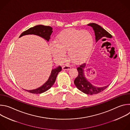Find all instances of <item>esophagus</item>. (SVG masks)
Returning <instances> with one entry per match:
<instances>
[{
	"mask_svg": "<svg viewBox=\"0 0 130 130\" xmlns=\"http://www.w3.org/2000/svg\"><path fill=\"white\" fill-rule=\"evenodd\" d=\"M62 68L64 70H69V69H70L71 68V66L70 65H69L66 64L64 66H63Z\"/></svg>",
	"mask_w": 130,
	"mask_h": 130,
	"instance_id": "34e87169",
	"label": "esophagus"
}]
</instances>
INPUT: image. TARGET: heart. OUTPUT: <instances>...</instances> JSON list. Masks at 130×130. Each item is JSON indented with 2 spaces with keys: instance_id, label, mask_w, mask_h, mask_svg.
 I'll use <instances>...</instances> for the list:
<instances>
[{
  "instance_id": "1",
  "label": "heart",
  "mask_w": 130,
  "mask_h": 130,
  "mask_svg": "<svg viewBox=\"0 0 130 130\" xmlns=\"http://www.w3.org/2000/svg\"><path fill=\"white\" fill-rule=\"evenodd\" d=\"M93 45V37L89 31L68 29L57 36L55 44L51 45V50L55 60L64 61L65 52L68 51L69 59L73 63H80L89 57Z\"/></svg>"
}]
</instances>
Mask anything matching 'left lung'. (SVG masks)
Here are the masks:
<instances>
[{
  "label": "left lung",
  "instance_id": "obj_1",
  "mask_svg": "<svg viewBox=\"0 0 130 130\" xmlns=\"http://www.w3.org/2000/svg\"><path fill=\"white\" fill-rule=\"evenodd\" d=\"M87 25L91 26L93 28L95 32L96 42L101 39L103 37L107 38H112V35L98 24L95 23H90ZM86 64L84 63L80 65L77 67L78 75L74 80V83H75L77 88L84 92V93L88 95L98 94L105 89L109 85L103 87H99L92 85L89 81H87V79L84 76V68Z\"/></svg>",
  "mask_w": 130,
  "mask_h": 130
}]
</instances>
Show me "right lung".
<instances>
[{
    "label": "right lung",
    "mask_w": 130,
    "mask_h": 130,
    "mask_svg": "<svg viewBox=\"0 0 130 130\" xmlns=\"http://www.w3.org/2000/svg\"><path fill=\"white\" fill-rule=\"evenodd\" d=\"M52 28L50 26H46L44 25H37L33 27L30 28L27 30L23 32L20 35V38L22 36L28 34H35L39 35L42 38L45 39L46 40L49 41L50 35L52 33ZM62 70V67L59 66L56 68L53 69L51 71L50 76L46 82H45L42 86L33 90H25L27 91L32 94H39L47 91L54 83L57 77L59 72Z\"/></svg>",
    "instance_id": "right-lung-1"
}]
</instances>
